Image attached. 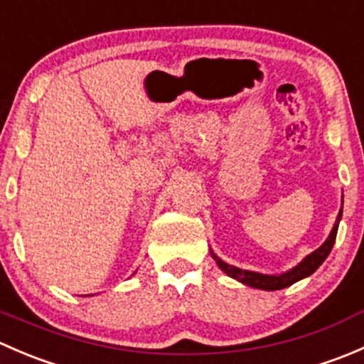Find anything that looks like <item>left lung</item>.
I'll use <instances>...</instances> for the list:
<instances>
[{
	"mask_svg": "<svg viewBox=\"0 0 364 364\" xmlns=\"http://www.w3.org/2000/svg\"><path fill=\"white\" fill-rule=\"evenodd\" d=\"M341 203H343V199H341ZM341 211H343V209L340 208V213H338V216H336V222H335V225H333L331 232H329L328 240H326L324 243L317 248V250L311 252L310 255L304 257V259L301 260L297 266L292 267V269L285 271V273L264 274V273H257V271H250V269H241V267L232 266V264H227L225 260L220 259V257L216 255L213 250H209V253H211V257L215 259L216 266H218L220 269L227 274V277L234 278V280L241 282V284L248 285V287H252V289H260V291H280V289L289 287V285L296 284V282H299V280H303V278L314 274L315 271L318 269V266H321V264L328 259L329 252H331L333 245H335L336 232H338Z\"/></svg>",
	"mask_w": 364,
	"mask_h": 364,
	"instance_id": "1",
	"label": "left lung"
}]
</instances>
